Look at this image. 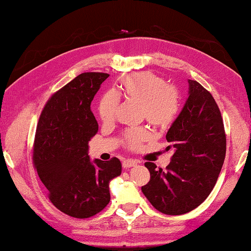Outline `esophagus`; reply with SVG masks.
<instances>
[{
    "mask_svg": "<svg viewBox=\"0 0 251 251\" xmlns=\"http://www.w3.org/2000/svg\"><path fill=\"white\" fill-rule=\"evenodd\" d=\"M136 165H138V162L133 159H125L124 163H122V166H124V168H131V167L136 166Z\"/></svg>",
    "mask_w": 251,
    "mask_h": 251,
    "instance_id": "1",
    "label": "esophagus"
}]
</instances>
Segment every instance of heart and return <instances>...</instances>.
<instances>
[{"label":"heart","mask_w":251,"mask_h":251,"mask_svg":"<svg viewBox=\"0 0 251 251\" xmlns=\"http://www.w3.org/2000/svg\"><path fill=\"white\" fill-rule=\"evenodd\" d=\"M118 95L126 100L140 103L141 116L156 129H166L176 119L179 109L178 93L164 78L151 72L126 75L121 78ZM119 107V98L113 93H106L98 103V115L103 122H111ZM150 138L144 127L126 130L121 143L129 150H138Z\"/></svg>","instance_id":"1"}]
</instances>
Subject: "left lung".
Returning a JSON list of instances; mask_svg holds the SVG:
<instances>
[{
    "instance_id": "left-lung-1",
    "label": "left lung",
    "mask_w": 251,
    "mask_h": 251,
    "mask_svg": "<svg viewBox=\"0 0 251 251\" xmlns=\"http://www.w3.org/2000/svg\"><path fill=\"white\" fill-rule=\"evenodd\" d=\"M189 97L166 134L172 160L163 170L146 162L150 181L142 192L167 215L188 213L213 190L226 154V134L219 106L211 93L189 79Z\"/></svg>"
}]
</instances>
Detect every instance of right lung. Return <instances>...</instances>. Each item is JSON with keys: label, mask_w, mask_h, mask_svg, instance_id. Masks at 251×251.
I'll return each mask as SVG.
<instances>
[{"label": "right lung", "mask_w": 251, "mask_h": 251, "mask_svg": "<svg viewBox=\"0 0 251 251\" xmlns=\"http://www.w3.org/2000/svg\"><path fill=\"white\" fill-rule=\"evenodd\" d=\"M107 73L86 72L56 91L38 121L32 164L56 209L75 219H87L110 201L109 182L120 176L117 157L91 162L88 142L98 132L91 103Z\"/></svg>", "instance_id": "right-lung-1"}]
</instances>
